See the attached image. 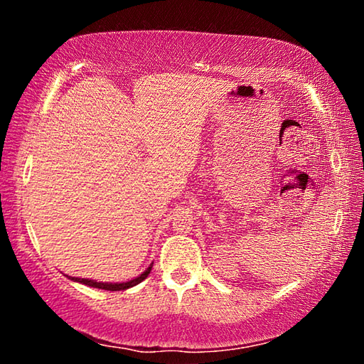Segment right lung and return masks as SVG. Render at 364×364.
I'll use <instances>...</instances> for the list:
<instances>
[{"mask_svg":"<svg viewBox=\"0 0 364 364\" xmlns=\"http://www.w3.org/2000/svg\"><path fill=\"white\" fill-rule=\"evenodd\" d=\"M151 268L152 267L147 268L143 274L138 276L136 279H132V281H128V282H120V284H109V282H96V281H91V279H80V278H70V279L77 281V282H82V284H85V286H91V287H96V289H104V291H125V289H130L133 286L139 284L141 281H144L147 276H149Z\"/></svg>","mask_w":364,"mask_h":364,"instance_id":"add662e5","label":"right lung"}]
</instances>
